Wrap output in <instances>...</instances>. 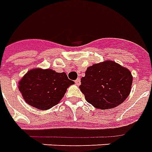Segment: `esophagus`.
Instances as JSON below:
<instances>
[{"label": "esophagus", "mask_w": 152, "mask_h": 152, "mask_svg": "<svg viewBox=\"0 0 152 152\" xmlns=\"http://www.w3.org/2000/svg\"><path fill=\"white\" fill-rule=\"evenodd\" d=\"M75 82H76V84L77 86H80V78H77V79L75 80Z\"/></svg>", "instance_id": "obj_1"}]
</instances>
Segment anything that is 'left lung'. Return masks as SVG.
<instances>
[{
    "label": "left lung",
    "instance_id": "1",
    "mask_svg": "<svg viewBox=\"0 0 152 152\" xmlns=\"http://www.w3.org/2000/svg\"><path fill=\"white\" fill-rule=\"evenodd\" d=\"M79 88L88 103L97 109L115 108L128 98L132 76L128 69L105 61L88 67Z\"/></svg>",
    "mask_w": 152,
    "mask_h": 152
}]
</instances>
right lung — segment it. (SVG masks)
<instances>
[{"label": "right lung", "mask_w": 152, "mask_h": 152, "mask_svg": "<svg viewBox=\"0 0 152 152\" xmlns=\"http://www.w3.org/2000/svg\"><path fill=\"white\" fill-rule=\"evenodd\" d=\"M72 84L74 81L69 80L64 72L34 69L21 79L19 90L28 104L46 110L58 104Z\"/></svg>", "instance_id": "1"}]
</instances>
